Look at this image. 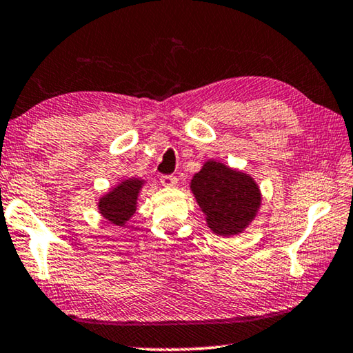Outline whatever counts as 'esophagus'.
<instances>
[{
	"mask_svg": "<svg viewBox=\"0 0 353 353\" xmlns=\"http://www.w3.org/2000/svg\"><path fill=\"white\" fill-rule=\"evenodd\" d=\"M160 183L163 187H174L177 183V177L172 176V174H165L160 177Z\"/></svg>",
	"mask_w": 353,
	"mask_h": 353,
	"instance_id": "obj_1",
	"label": "esophagus"
}]
</instances>
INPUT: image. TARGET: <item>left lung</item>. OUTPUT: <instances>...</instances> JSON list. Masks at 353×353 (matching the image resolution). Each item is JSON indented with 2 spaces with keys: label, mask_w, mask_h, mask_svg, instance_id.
Masks as SVG:
<instances>
[{
  "label": "left lung",
  "mask_w": 353,
  "mask_h": 353,
  "mask_svg": "<svg viewBox=\"0 0 353 353\" xmlns=\"http://www.w3.org/2000/svg\"><path fill=\"white\" fill-rule=\"evenodd\" d=\"M192 190L207 215V225L225 237L242 232L261 204L259 188L253 179L216 161H207L194 174Z\"/></svg>",
  "instance_id": "obj_1"
}]
</instances>
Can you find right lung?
I'll list each match as a JSON object with an SVG mask.
<instances>
[{"label":"right lung","instance_id":"1","mask_svg":"<svg viewBox=\"0 0 353 353\" xmlns=\"http://www.w3.org/2000/svg\"><path fill=\"white\" fill-rule=\"evenodd\" d=\"M141 188V182L137 179L122 182L119 187L100 199V212L106 220L122 226L124 223L135 214L138 192Z\"/></svg>","mask_w":353,"mask_h":353}]
</instances>
